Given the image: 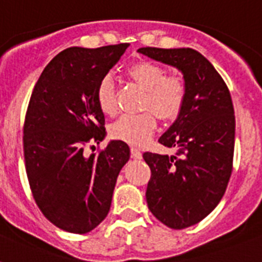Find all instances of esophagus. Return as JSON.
I'll use <instances>...</instances> for the list:
<instances>
[{
    "mask_svg": "<svg viewBox=\"0 0 262 262\" xmlns=\"http://www.w3.org/2000/svg\"><path fill=\"white\" fill-rule=\"evenodd\" d=\"M130 155L133 158H141L142 157L141 150H140L138 148H135V146H133V148H130Z\"/></svg>",
    "mask_w": 262,
    "mask_h": 262,
    "instance_id": "34e87169",
    "label": "esophagus"
}]
</instances>
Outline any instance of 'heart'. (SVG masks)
I'll use <instances>...</instances> for the list:
<instances>
[{
	"instance_id": "heart-1",
	"label": "heart",
	"mask_w": 262,
	"mask_h": 262,
	"mask_svg": "<svg viewBox=\"0 0 262 262\" xmlns=\"http://www.w3.org/2000/svg\"><path fill=\"white\" fill-rule=\"evenodd\" d=\"M126 73L145 92L141 109L148 112L122 116L112 125L111 135L120 141L141 145L148 141L157 127L155 114L162 121H173L179 117L188 97V83L181 74H166L164 68L149 61L133 63L127 68ZM96 97L102 113L116 116L118 104L112 77L106 76L100 81Z\"/></svg>"
}]
</instances>
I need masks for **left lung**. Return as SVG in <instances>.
Instances as JSON below:
<instances>
[{"instance_id": "left-lung-1", "label": "left lung", "mask_w": 262, "mask_h": 262, "mask_svg": "<svg viewBox=\"0 0 262 262\" xmlns=\"http://www.w3.org/2000/svg\"><path fill=\"white\" fill-rule=\"evenodd\" d=\"M138 52L180 69L188 97L174 124L158 142L174 156L145 151L150 168L146 202L172 229L200 223L223 199L233 170L236 118L230 92L212 63L194 49L141 48Z\"/></svg>"}]
</instances>
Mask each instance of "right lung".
<instances>
[{
	"mask_svg": "<svg viewBox=\"0 0 262 262\" xmlns=\"http://www.w3.org/2000/svg\"><path fill=\"white\" fill-rule=\"evenodd\" d=\"M127 46L62 50L46 65L30 96L24 124L30 190L43 216L67 232L83 234L104 221L118 173L130 156L120 140L96 155L85 151L104 140L105 116L96 93Z\"/></svg>",
	"mask_w": 262,
	"mask_h": 262,
	"instance_id": "obj_1",
	"label": "right lung"
}]
</instances>
